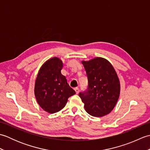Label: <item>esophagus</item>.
I'll list each match as a JSON object with an SVG mask.
<instances>
[{"label":"esophagus","mask_w":150,"mask_h":150,"mask_svg":"<svg viewBox=\"0 0 150 150\" xmlns=\"http://www.w3.org/2000/svg\"><path fill=\"white\" fill-rule=\"evenodd\" d=\"M74 90H75L76 93H77V94H78L79 93V88H75Z\"/></svg>","instance_id":"1"}]
</instances>
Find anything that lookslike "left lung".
Returning a JSON list of instances; mask_svg holds the SVG:
<instances>
[{
  "label": "left lung",
  "mask_w": 150,
  "mask_h": 150,
  "mask_svg": "<svg viewBox=\"0 0 150 150\" xmlns=\"http://www.w3.org/2000/svg\"><path fill=\"white\" fill-rule=\"evenodd\" d=\"M82 64L86 72L88 86L79 97L87 113L93 117H103L112 111L119 99V77L111 64L102 57L82 61Z\"/></svg>",
  "instance_id": "left-lung-1"
}]
</instances>
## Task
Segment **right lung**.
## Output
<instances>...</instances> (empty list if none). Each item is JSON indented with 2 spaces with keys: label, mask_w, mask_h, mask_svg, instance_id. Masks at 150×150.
Returning a JSON list of instances; mask_svg holds the SVG:
<instances>
[{
  "label": "right lung",
  "mask_w": 150,
  "mask_h": 150,
  "mask_svg": "<svg viewBox=\"0 0 150 150\" xmlns=\"http://www.w3.org/2000/svg\"><path fill=\"white\" fill-rule=\"evenodd\" d=\"M62 61L57 57L47 60L41 66L35 84V95L38 104L50 113L61 110L75 91L62 75Z\"/></svg>",
  "instance_id": "right-lung-1"
}]
</instances>
